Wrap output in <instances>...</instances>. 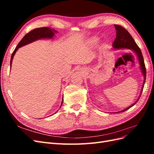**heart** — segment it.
Returning <instances> with one entry per match:
<instances>
[{
	"label": "heart",
	"instance_id": "1",
	"mask_svg": "<svg viewBox=\"0 0 154 154\" xmlns=\"http://www.w3.org/2000/svg\"><path fill=\"white\" fill-rule=\"evenodd\" d=\"M97 40H98V39H97V38H94V39H93V42H97Z\"/></svg>",
	"mask_w": 154,
	"mask_h": 154
}]
</instances>
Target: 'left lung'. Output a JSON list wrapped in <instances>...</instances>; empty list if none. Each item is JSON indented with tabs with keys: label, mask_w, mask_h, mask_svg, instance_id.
I'll return each mask as SVG.
<instances>
[{
	"label": "left lung",
	"mask_w": 154,
	"mask_h": 154,
	"mask_svg": "<svg viewBox=\"0 0 154 154\" xmlns=\"http://www.w3.org/2000/svg\"><path fill=\"white\" fill-rule=\"evenodd\" d=\"M115 29L116 30V38L114 40V42L112 44L113 48L114 49L118 50L121 49H128L132 50L133 52L136 54V57H137L139 63V67H140V69L141 71V72L144 76V80H143V84L141 88V92L140 93V95H139V98L134 103L130 105V106L127 107L122 110H120L117 112H122L125 110L129 109L130 107H132L136 104L138 101L139 97L141 96V94L142 93L144 83H145L146 80V68H145V65H144L143 57L142 55V53L141 49H139L138 45L136 43V42L132 38V36L130 35L129 32L126 30L123 27L120 26L119 25H114Z\"/></svg>",
	"instance_id": "8db88e82"
}]
</instances>
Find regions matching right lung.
I'll list each match as a JSON object with an SVG mask.
<instances>
[{"label":"right lung","mask_w":154,"mask_h":154,"mask_svg":"<svg viewBox=\"0 0 154 154\" xmlns=\"http://www.w3.org/2000/svg\"><path fill=\"white\" fill-rule=\"evenodd\" d=\"M57 32H58V31H56L55 29H51L49 27H40V28H36L35 29L32 30L31 31L28 32V33L26 34L24 37H23V38L20 40L19 44H18L15 49L14 50V51L12 53L11 60H10V68H11V64H12V61H13L14 56H15L18 48H20L22 47V46H24L27 44L33 42L38 40L45 39V38H49V39L53 38V36H54L55 33H57ZM63 98H62V103L60 106V109L61 108L62 105L63 103ZM58 110L57 112H58Z\"/></svg>","instance_id":"obj_1"}]
</instances>
